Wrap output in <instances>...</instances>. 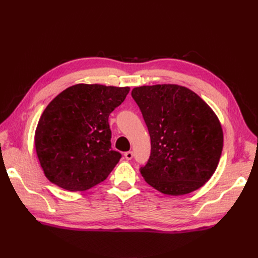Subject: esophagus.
<instances>
[{"label":"esophagus","instance_id":"1","mask_svg":"<svg viewBox=\"0 0 258 258\" xmlns=\"http://www.w3.org/2000/svg\"><path fill=\"white\" fill-rule=\"evenodd\" d=\"M124 157H125V159L126 160H132L133 159V157H134V154H133V152H126L125 154H124Z\"/></svg>","mask_w":258,"mask_h":258}]
</instances>
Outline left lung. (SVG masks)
<instances>
[{"label": "left lung", "instance_id": "left-lung-1", "mask_svg": "<svg viewBox=\"0 0 258 258\" xmlns=\"http://www.w3.org/2000/svg\"><path fill=\"white\" fill-rule=\"evenodd\" d=\"M151 136V156L140 167L142 177L170 196L192 192L213 174L223 151L220 121L198 95L178 85L135 88Z\"/></svg>", "mask_w": 258, "mask_h": 258}]
</instances>
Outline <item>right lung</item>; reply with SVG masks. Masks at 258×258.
<instances>
[{
  "mask_svg": "<svg viewBox=\"0 0 258 258\" xmlns=\"http://www.w3.org/2000/svg\"><path fill=\"white\" fill-rule=\"evenodd\" d=\"M130 88L75 85L46 107L35 131V150L50 182L84 191L103 182L121 159L112 148L108 116Z\"/></svg>",
  "mask_w": 258,
  "mask_h": 258,
  "instance_id": "right-lung-1",
  "label": "right lung"
}]
</instances>
